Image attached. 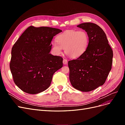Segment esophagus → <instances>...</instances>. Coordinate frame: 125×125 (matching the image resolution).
Segmentation results:
<instances>
[{
  "label": "esophagus",
  "mask_w": 125,
  "mask_h": 125,
  "mask_svg": "<svg viewBox=\"0 0 125 125\" xmlns=\"http://www.w3.org/2000/svg\"><path fill=\"white\" fill-rule=\"evenodd\" d=\"M68 63V60L66 59H63V63L64 64V65H67Z\"/></svg>",
  "instance_id": "esophagus-1"
}]
</instances>
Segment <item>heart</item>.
<instances>
[{
	"label": "heart",
	"instance_id": "1",
	"mask_svg": "<svg viewBox=\"0 0 125 125\" xmlns=\"http://www.w3.org/2000/svg\"><path fill=\"white\" fill-rule=\"evenodd\" d=\"M52 42L51 47L57 55L62 54L63 48L65 53L73 58H78L83 54L88 47L89 37L84 30H67L56 37Z\"/></svg>",
	"mask_w": 125,
	"mask_h": 125
}]
</instances>
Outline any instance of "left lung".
I'll list each match as a JSON object with an SVG mask.
<instances>
[{"instance_id":"1","label":"left lung","mask_w":125,"mask_h":125,"mask_svg":"<svg viewBox=\"0 0 125 125\" xmlns=\"http://www.w3.org/2000/svg\"><path fill=\"white\" fill-rule=\"evenodd\" d=\"M77 27L88 33L89 42L83 54L68 62L69 80L75 89L89 92L104 84L112 69L113 52L99 25L87 22Z\"/></svg>"}]
</instances>
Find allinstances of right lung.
Wrapping results in <instances>:
<instances>
[{"instance_id": "add662e5", "label": "right lung", "mask_w": 125, "mask_h": 125, "mask_svg": "<svg viewBox=\"0 0 125 125\" xmlns=\"http://www.w3.org/2000/svg\"><path fill=\"white\" fill-rule=\"evenodd\" d=\"M62 32L30 26L14 44L10 68L15 84L23 92L35 94L46 90L54 73L62 67V58L50 53L53 37Z\"/></svg>"}]
</instances>
